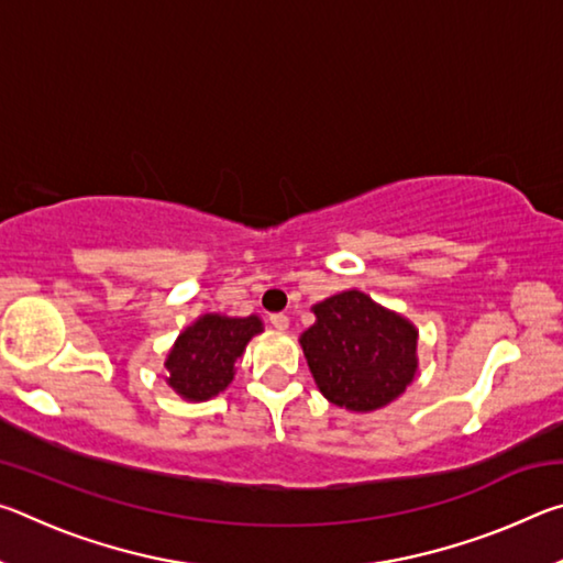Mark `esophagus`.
<instances>
[{
  "label": "esophagus",
  "instance_id": "obj_1",
  "mask_svg": "<svg viewBox=\"0 0 563 563\" xmlns=\"http://www.w3.org/2000/svg\"><path fill=\"white\" fill-rule=\"evenodd\" d=\"M271 325L278 328V330H288L290 318L285 316V312H273V316H271Z\"/></svg>",
  "mask_w": 563,
  "mask_h": 563
}]
</instances>
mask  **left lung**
Masks as SVG:
<instances>
[{
    "mask_svg": "<svg viewBox=\"0 0 563 563\" xmlns=\"http://www.w3.org/2000/svg\"><path fill=\"white\" fill-rule=\"evenodd\" d=\"M316 325L300 345L316 385L332 405L373 412L405 393L417 373V328L377 305L369 295L345 290L312 305Z\"/></svg>",
    "mask_w": 563,
    "mask_h": 563,
    "instance_id": "obj_1",
    "label": "left lung"
}]
</instances>
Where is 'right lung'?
I'll list each match as a JSON object with an SVG mask.
<instances>
[{
    "label": "right lung",
    "instance_id": "obj_1",
    "mask_svg": "<svg viewBox=\"0 0 563 563\" xmlns=\"http://www.w3.org/2000/svg\"><path fill=\"white\" fill-rule=\"evenodd\" d=\"M263 332L258 316L228 318L206 312L180 332L166 357L168 385L188 402H206L233 383L235 360Z\"/></svg>",
    "mask_w": 563,
    "mask_h": 563
}]
</instances>
